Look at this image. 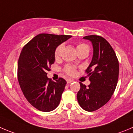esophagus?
Instances as JSON below:
<instances>
[{
	"label": "esophagus",
	"mask_w": 133,
	"mask_h": 133,
	"mask_svg": "<svg viewBox=\"0 0 133 133\" xmlns=\"http://www.w3.org/2000/svg\"><path fill=\"white\" fill-rule=\"evenodd\" d=\"M66 81L68 83H71L74 82V80H73V79H67Z\"/></svg>",
	"instance_id": "esophagus-1"
}]
</instances>
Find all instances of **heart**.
I'll return each instance as SVG.
<instances>
[{"instance_id":"obj_1","label":"heart","mask_w":133,"mask_h":133,"mask_svg":"<svg viewBox=\"0 0 133 133\" xmlns=\"http://www.w3.org/2000/svg\"><path fill=\"white\" fill-rule=\"evenodd\" d=\"M76 48L78 52L83 50L86 49V48H89L87 44H83V43H79V44H78L77 45ZM63 49H64V45L63 44H60V45H59L56 48L55 52H54V56H55L56 59H58V58L60 57ZM64 72L66 74H68V75H74L75 74V67L71 65H66L64 67Z\"/></svg>"}]
</instances>
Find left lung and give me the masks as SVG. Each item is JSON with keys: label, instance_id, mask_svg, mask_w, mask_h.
<instances>
[{"label": "left lung", "instance_id": "8db88e82", "mask_svg": "<svg viewBox=\"0 0 133 133\" xmlns=\"http://www.w3.org/2000/svg\"><path fill=\"white\" fill-rule=\"evenodd\" d=\"M93 47L91 62L86 69L90 84L88 87L79 83L81 89L77 95L82 108L93 111L102 107L111 98L117 84L119 62L110 43L103 37L88 35Z\"/></svg>", "mask_w": 133, "mask_h": 133}]
</instances>
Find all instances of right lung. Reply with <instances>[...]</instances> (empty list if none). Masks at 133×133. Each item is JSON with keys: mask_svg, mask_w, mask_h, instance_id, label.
<instances>
[{"mask_svg": "<svg viewBox=\"0 0 133 133\" xmlns=\"http://www.w3.org/2000/svg\"><path fill=\"white\" fill-rule=\"evenodd\" d=\"M70 35L42 33L23 46L18 66L19 86L25 97L33 107L48 112L58 106L67 82L59 78L56 82L47 77V71L55 62L54 52Z\"/></svg>", "mask_w": 133, "mask_h": 133, "instance_id": "add662e5", "label": "right lung"}]
</instances>
